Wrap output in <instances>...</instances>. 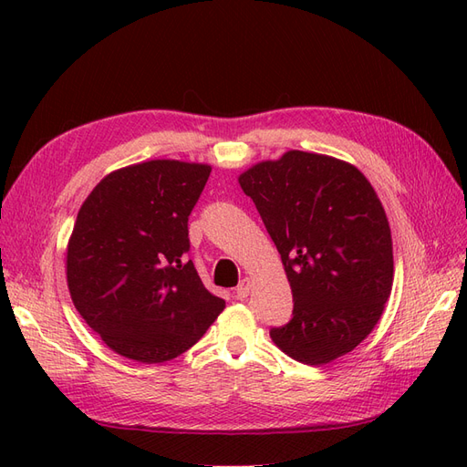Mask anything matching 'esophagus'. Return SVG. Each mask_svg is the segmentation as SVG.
<instances>
[{"mask_svg": "<svg viewBox=\"0 0 467 467\" xmlns=\"http://www.w3.org/2000/svg\"><path fill=\"white\" fill-rule=\"evenodd\" d=\"M249 292H251V280H249V278H244L242 282H239V286L235 288L237 298H247Z\"/></svg>", "mask_w": 467, "mask_h": 467, "instance_id": "1", "label": "esophagus"}]
</instances>
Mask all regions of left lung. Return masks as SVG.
Masks as SVG:
<instances>
[{
	"instance_id": "8db88e82",
	"label": "left lung",
	"mask_w": 467,
	"mask_h": 467,
	"mask_svg": "<svg viewBox=\"0 0 467 467\" xmlns=\"http://www.w3.org/2000/svg\"><path fill=\"white\" fill-rule=\"evenodd\" d=\"M237 181L292 288V319L271 329L273 343L309 366L357 348L393 286L391 230L370 181L348 161L300 150L251 165Z\"/></svg>"
}]
</instances>
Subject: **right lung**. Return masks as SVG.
<instances>
[{"instance_id":"right-lung-1","label":"right lung","mask_w":467,"mask_h":467,"mask_svg":"<svg viewBox=\"0 0 467 467\" xmlns=\"http://www.w3.org/2000/svg\"><path fill=\"white\" fill-rule=\"evenodd\" d=\"M212 167L151 160L97 182L66 249L67 290L79 316L117 355L173 360L223 312L189 251V214Z\"/></svg>"}]
</instances>
